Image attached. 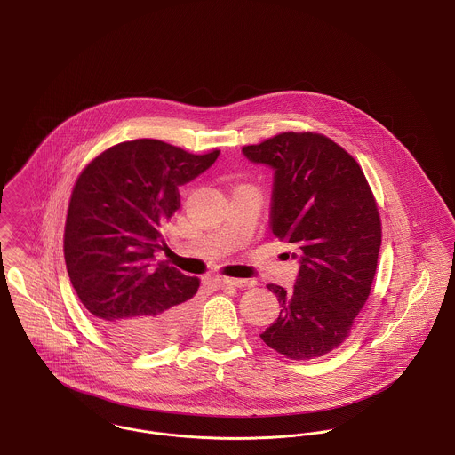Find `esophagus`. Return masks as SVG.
<instances>
[{
  "mask_svg": "<svg viewBox=\"0 0 455 455\" xmlns=\"http://www.w3.org/2000/svg\"><path fill=\"white\" fill-rule=\"evenodd\" d=\"M220 283H224V285H231V287H238V289H247V287H251L253 285V282L251 280H242V278H220L219 280Z\"/></svg>",
  "mask_w": 455,
  "mask_h": 455,
  "instance_id": "obj_1",
  "label": "esophagus"
}]
</instances>
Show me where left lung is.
<instances>
[{"instance_id":"8db88e82","label":"left lung","mask_w":455,"mask_h":455,"mask_svg":"<svg viewBox=\"0 0 455 455\" xmlns=\"http://www.w3.org/2000/svg\"><path fill=\"white\" fill-rule=\"evenodd\" d=\"M242 153L273 168L269 228L300 250L293 290L267 285L282 309L260 339L291 360L323 356L371 293L380 248L372 191L355 158L320 133L285 132Z\"/></svg>"}]
</instances>
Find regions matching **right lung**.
I'll list each match as a JSON object with an SVG mask.
<instances>
[{
  "label": "right lung",
  "mask_w": 455,
  "mask_h": 455,
  "mask_svg": "<svg viewBox=\"0 0 455 455\" xmlns=\"http://www.w3.org/2000/svg\"><path fill=\"white\" fill-rule=\"evenodd\" d=\"M217 156L137 139L99 155L76 180L64 231L68 275L102 331L132 351L162 349L193 322L200 280L155 262V253L180 207L179 188Z\"/></svg>",
  "instance_id": "1"
}]
</instances>
